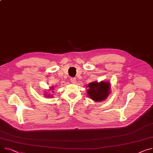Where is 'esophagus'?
<instances>
[{"mask_svg": "<svg viewBox=\"0 0 153 153\" xmlns=\"http://www.w3.org/2000/svg\"><path fill=\"white\" fill-rule=\"evenodd\" d=\"M71 83L74 84L76 82V78H75V77H71Z\"/></svg>", "mask_w": 153, "mask_h": 153, "instance_id": "34e87169", "label": "esophagus"}]
</instances>
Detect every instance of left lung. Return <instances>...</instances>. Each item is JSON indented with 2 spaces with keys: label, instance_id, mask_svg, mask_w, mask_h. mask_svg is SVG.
Wrapping results in <instances>:
<instances>
[{
  "label": "left lung",
  "instance_id": "obj_1",
  "mask_svg": "<svg viewBox=\"0 0 153 153\" xmlns=\"http://www.w3.org/2000/svg\"><path fill=\"white\" fill-rule=\"evenodd\" d=\"M87 87V94L89 97L95 101H101L106 99L110 93L109 82H101L90 83Z\"/></svg>",
  "mask_w": 153,
  "mask_h": 153
}]
</instances>
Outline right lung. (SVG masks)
<instances>
[{
  "mask_svg": "<svg viewBox=\"0 0 153 153\" xmlns=\"http://www.w3.org/2000/svg\"><path fill=\"white\" fill-rule=\"evenodd\" d=\"M52 89H53V88H52Z\"/></svg>",
  "mask_w": 153,
  "mask_h": 153,
  "instance_id": "add662e5",
  "label": "right lung"
}]
</instances>
